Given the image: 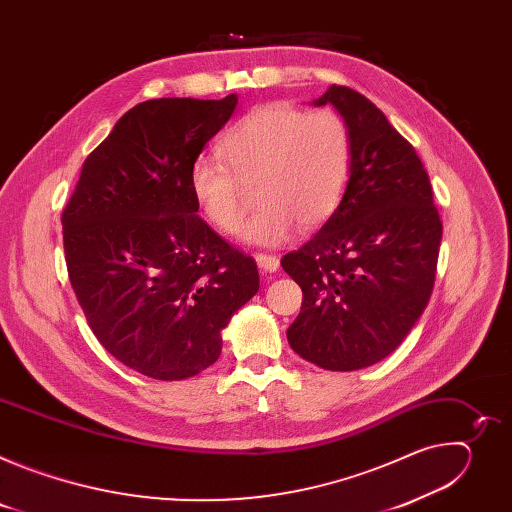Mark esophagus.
Instances as JSON below:
<instances>
[{"instance_id": "obj_1", "label": "esophagus", "mask_w": 512, "mask_h": 512, "mask_svg": "<svg viewBox=\"0 0 512 512\" xmlns=\"http://www.w3.org/2000/svg\"><path fill=\"white\" fill-rule=\"evenodd\" d=\"M255 261L259 265V269L263 273H275L279 269V259L275 255H265V253H257Z\"/></svg>"}]
</instances>
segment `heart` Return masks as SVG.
<instances>
[{
  "mask_svg": "<svg viewBox=\"0 0 512 512\" xmlns=\"http://www.w3.org/2000/svg\"><path fill=\"white\" fill-rule=\"evenodd\" d=\"M227 167L198 158L190 168V192L206 221L231 235L257 186V212L239 239L279 247L296 229L322 227L340 206L352 172V137L332 109L306 111L287 103L251 109L221 139Z\"/></svg>",
  "mask_w": 512,
  "mask_h": 512,
  "instance_id": "obj_1",
  "label": "heart"
}]
</instances>
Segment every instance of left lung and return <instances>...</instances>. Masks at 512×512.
<instances>
[{"label":"left lung","mask_w":512,"mask_h":512,"mask_svg":"<svg viewBox=\"0 0 512 512\" xmlns=\"http://www.w3.org/2000/svg\"><path fill=\"white\" fill-rule=\"evenodd\" d=\"M352 137L348 188L330 221L281 267L302 287L287 342L326 371H358L389 356L423 314L435 279L442 221L413 145L367 97L332 85Z\"/></svg>","instance_id":"left-lung-1"}]
</instances>
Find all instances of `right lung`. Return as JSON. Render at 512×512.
I'll return each instance as SVG.
<instances>
[{
    "instance_id": "right-lung-1",
    "label": "right lung",
    "mask_w": 512,
    "mask_h": 512,
    "mask_svg": "<svg viewBox=\"0 0 512 512\" xmlns=\"http://www.w3.org/2000/svg\"><path fill=\"white\" fill-rule=\"evenodd\" d=\"M237 103L135 105L85 160L62 212L68 277L93 334L145 377L182 381L208 369L233 314L259 291L255 261L196 216L188 184Z\"/></svg>"
}]
</instances>
